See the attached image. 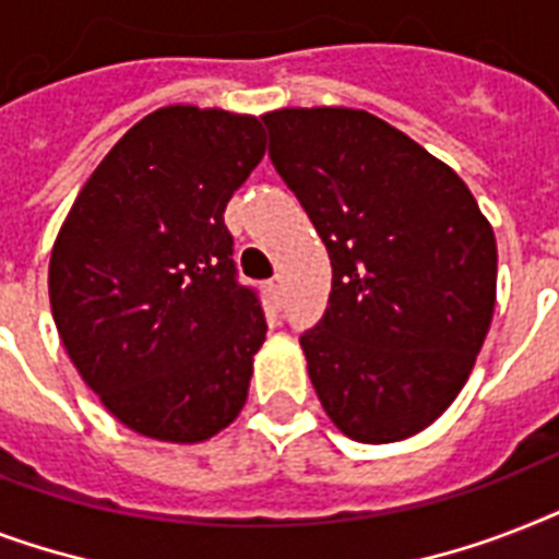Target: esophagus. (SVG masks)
Here are the masks:
<instances>
[{
  "instance_id": "obj_1",
  "label": "esophagus",
  "mask_w": 559,
  "mask_h": 559,
  "mask_svg": "<svg viewBox=\"0 0 559 559\" xmlns=\"http://www.w3.org/2000/svg\"><path fill=\"white\" fill-rule=\"evenodd\" d=\"M266 287H270V296L275 298V301H281V298H284V281H281V275H275V278L266 284Z\"/></svg>"
}]
</instances>
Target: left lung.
I'll use <instances>...</instances> for the list:
<instances>
[{
    "instance_id": "left-lung-1",
    "label": "left lung",
    "mask_w": 559,
    "mask_h": 559,
    "mask_svg": "<svg viewBox=\"0 0 559 559\" xmlns=\"http://www.w3.org/2000/svg\"><path fill=\"white\" fill-rule=\"evenodd\" d=\"M270 159L328 246L301 336L324 412L359 443L412 438L464 389L496 307V237L464 179L366 109L263 116Z\"/></svg>"
}]
</instances>
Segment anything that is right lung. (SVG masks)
<instances>
[{"mask_svg":"<svg viewBox=\"0 0 559 559\" xmlns=\"http://www.w3.org/2000/svg\"><path fill=\"white\" fill-rule=\"evenodd\" d=\"M254 116L162 107L92 170L57 231L48 298L83 382L133 432L200 443L243 408L266 340L223 211L258 168Z\"/></svg>","mask_w":559,"mask_h":559,"instance_id":"right-lung-1","label":"right lung"}]
</instances>
